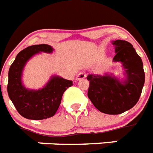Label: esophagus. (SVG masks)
<instances>
[{"label": "esophagus", "mask_w": 153, "mask_h": 153, "mask_svg": "<svg viewBox=\"0 0 153 153\" xmlns=\"http://www.w3.org/2000/svg\"><path fill=\"white\" fill-rule=\"evenodd\" d=\"M85 77H86L85 73H84V72H81V73H79V74L76 76V80H80V79H84Z\"/></svg>", "instance_id": "34e87169"}]
</instances>
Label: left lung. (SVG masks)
<instances>
[{
    "instance_id": "obj_1",
    "label": "left lung",
    "mask_w": 153,
    "mask_h": 153,
    "mask_svg": "<svg viewBox=\"0 0 153 153\" xmlns=\"http://www.w3.org/2000/svg\"><path fill=\"white\" fill-rule=\"evenodd\" d=\"M113 45L117 53L113 60L122 63L126 78L120 80L113 74H89L88 96L100 112L117 115L136 105L145 84V72L142 59L131 43L117 40Z\"/></svg>"
}]
</instances>
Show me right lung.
<instances>
[{
  "label": "right lung",
  "instance_id": "1",
  "mask_svg": "<svg viewBox=\"0 0 153 153\" xmlns=\"http://www.w3.org/2000/svg\"><path fill=\"white\" fill-rule=\"evenodd\" d=\"M48 45H32L20 51L8 71L7 94L21 116L29 120H44L53 117L61 103L63 93L73 86V81L52 76L39 90H30L22 84V70L29 59L39 52L52 53Z\"/></svg>",
  "mask_w": 153,
  "mask_h": 153
}]
</instances>
